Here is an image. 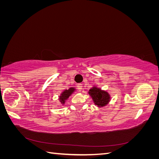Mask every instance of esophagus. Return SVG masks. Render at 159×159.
Segmentation results:
<instances>
[{
    "mask_svg": "<svg viewBox=\"0 0 159 159\" xmlns=\"http://www.w3.org/2000/svg\"><path fill=\"white\" fill-rule=\"evenodd\" d=\"M77 87H78V89L80 91H81L83 90V86H82V84H78V85H77Z\"/></svg>",
    "mask_w": 159,
    "mask_h": 159,
    "instance_id": "esophagus-1",
    "label": "esophagus"
}]
</instances>
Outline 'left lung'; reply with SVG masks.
<instances>
[{
	"mask_svg": "<svg viewBox=\"0 0 159 159\" xmlns=\"http://www.w3.org/2000/svg\"><path fill=\"white\" fill-rule=\"evenodd\" d=\"M88 94L92 99L94 105L98 107L106 106L111 101V95L108 91L102 89L97 85H93L89 89Z\"/></svg>",
	"mask_w": 159,
	"mask_h": 159,
	"instance_id": "obj_1",
	"label": "left lung"
}]
</instances>
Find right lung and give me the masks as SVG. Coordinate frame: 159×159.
Wrapping results in <instances>:
<instances>
[{
    "label": "right lung",
    "instance_id": "right-lung-1",
    "mask_svg": "<svg viewBox=\"0 0 159 159\" xmlns=\"http://www.w3.org/2000/svg\"><path fill=\"white\" fill-rule=\"evenodd\" d=\"M76 91V89L74 87H71L68 89H65L60 93L59 95V102L60 103V105H64L70 96Z\"/></svg>",
    "mask_w": 159,
    "mask_h": 159
}]
</instances>
